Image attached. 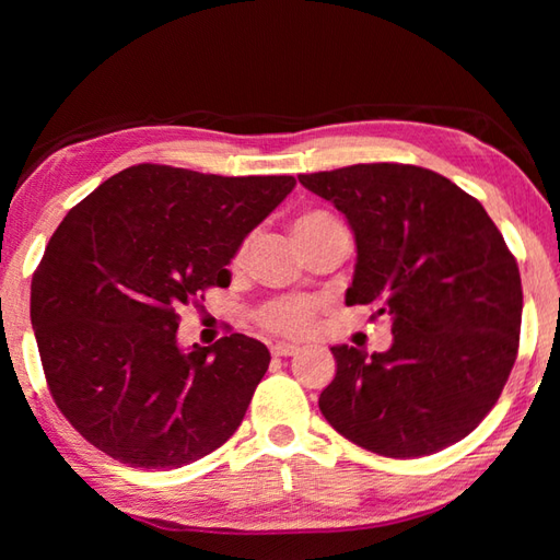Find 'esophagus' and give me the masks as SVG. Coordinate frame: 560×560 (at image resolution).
<instances>
[{"label":"esophagus","mask_w":560,"mask_h":560,"mask_svg":"<svg viewBox=\"0 0 560 560\" xmlns=\"http://www.w3.org/2000/svg\"><path fill=\"white\" fill-rule=\"evenodd\" d=\"M271 353L273 355H293V353H299V347H295V343L279 341V343H273V347H271Z\"/></svg>","instance_id":"34e87169"}]
</instances>
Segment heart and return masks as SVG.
<instances>
[{
	"instance_id": "heart-1",
	"label": "heart",
	"mask_w": 560,
	"mask_h": 560,
	"mask_svg": "<svg viewBox=\"0 0 560 560\" xmlns=\"http://www.w3.org/2000/svg\"><path fill=\"white\" fill-rule=\"evenodd\" d=\"M335 221L329 213L323 211H311L303 213V217L295 219L293 231L295 229H305V225H317V223H327ZM245 257V247H241L235 261H241ZM315 313H317V303L311 299H277L269 301L261 311L257 313L259 325L267 331H273V335H283V337H305L307 331L313 329L315 323Z\"/></svg>"
}]
</instances>
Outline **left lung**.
I'll return each mask as SVG.
<instances>
[{
	"label": "left lung",
	"instance_id": "8db88e82",
	"mask_svg": "<svg viewBox=\"0 0 560 560\" xmlns=\"http://www.w3.org/2000/svg\"><path fill=\"white\" fill-rule=\"evenodd\" d=\"M355 237L347 305L392 317V347H331L319 411L351 443L411 459L467 438L493 409L520 347L517 261L479 199L419 165L299 175Z\"/></svg>",
	"mask_w": 560,
	"mask_h": 560
}]
</instances>
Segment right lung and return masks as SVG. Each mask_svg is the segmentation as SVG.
<instances>
[{
    "mask_svg": "<svg viewBox=\"0 0 560 560\" xmlns=\"http://www.w3.org/2000/svg\"><path fill=\"white\" fill-rule=\"evenodd\" d=\"M295 187L293 175H205L139 163L57 225L31 281V325L65 419L113 459L177 469L229 440L269 368L231 335L183 351L185 305L231 265Z\"/></svg>",
    "mask_w": 560,
    "mask_h": 560,
    "instance_id": "1",
    "label": "right lung"
}]
</instances>
